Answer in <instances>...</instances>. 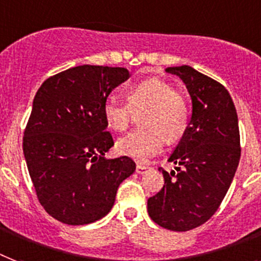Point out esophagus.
Segmentation results:
<instances>
[{
	"label": "esophagus",
	"instance_id": "34e87169",
	"mask_svg": "<svg viewBox=\"0 0 261 261\" xmlns=\"http://www.w3.org/2000/svg\"><path fill=\"white\" fill-rule=\"evenodd\" d=\"M150 167L147 165H142V164H138L137 165V173L138 174H145L146 171L149 170Z\"/></svg>",
	"mask_w": 261,
	"mask_h": 261
}]
</instances>
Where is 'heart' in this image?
I'll return each instance as SVG.
<instances>
[{
  "label": "heart",
  "mask_w": 261,
  "mask_h": 261,
  "mask_svg": "<svg viewBox=\"0 0 261 261\" xmlns=\"http://www.w3.org/2000/svg\"><path fill=\"white\" fill-rule=\"evenodd\" d=\"M126 100L109 99L103 106L106 123L115 131H126L135 116H141L142 130L131 133L118 142L123 155L147 161L169 142L178 141L189 123V106L185 97L170 83L158 77L146 79L131 86Z\"/></svg>",
  "instance_id": "heart-1"
}]
</instances>
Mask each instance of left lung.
I'll return each instance as SVG.
<instances>
[{
    "mask_svg": "<svg viewBox=\"0 0 261 261\" xmlns=\"http://www.w3.org/2000/svg\"><path fill=\"white\" fill-rule=\"evenodd\" d=\"M192 97V115L185 134L169 158L178 165L167 173L164 188L147 200L154 222L185 232L215 215L229 189L240 161L239 119L229 92L219 82L189 65L169 67Z\"/></svg>",
    "mask_w": 261,
    "mask_h": 261,
    "instance_id": "1",
    "label": "left lung"
}]
</instances>
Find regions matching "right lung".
<instances>
[{
	"label": "right lung",
	"mask_w": 261,
	"mask_h": 261,
	"mask_svg": "<svg viewBox=\"0 0 261 261\" xmlns=\"http://www.w3.org/2000/svg\"><path fill=\"white\" fill-rule=\"evenodd\" d=\"M128 77L126 68L84 64L46 79L37 91L22 149L37 198L54 219L68 225L103 219L135 171L128 156H105L114 139L103 106Z\"/></svg>",
	"instance_id": "1"
}]
</instances>
